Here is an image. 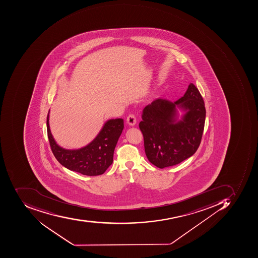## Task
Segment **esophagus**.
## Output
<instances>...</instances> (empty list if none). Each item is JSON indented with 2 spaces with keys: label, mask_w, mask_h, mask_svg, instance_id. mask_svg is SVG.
<instances>
[{
  "label": "esophagus",
  "mask_w": 258,
  "mask_h": 258,
  "mask_svg": "<svg viewBox=\"0 0 258 258\" xmlns=\"http://www.w3.org/2000/svg\"><path fill=\"white\" fill-rule=\"evenodd\" d=\"M126 121L128 125H136V123H137V118H136L135 115H133V114H130V115L127 117Z\"/></svg>",
  "instance_id": "1"
}]
</instances>
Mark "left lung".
Wrapping results in <instances>:
<instances>
[{
	"label": "left lung",
	"mask_w": 258,
	"mask_h": 258,
	"mask_svg": "<svg viewBox=\"0 0 258 258\" xmlns=\"http://www.w3.org/2000/svg\"><path fill=\"white\" fill-rule=\"evenodd\" d=\"M177 107L186 111L180 121L176 118ZM206 114L204 100L193 84L175 102L157 98L147 105L139 127L149 161L162 169L191 157L202 141Z\"/></svg>",
	"instance_id": "8db88e82"
}]
</instances>
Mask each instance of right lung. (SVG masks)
<instances>
[{"label":"right lung","instance_id":"1","mask_svg":"<svg viewBox=\"0 0 258 258\" xmlns=\"http://www.w3.org/2000/svg\"><path fill=\"white\" fill-rule=\"evenodd\" d=\"M49 145L53 155L61 165L72 171L87 176L104 174L113 162L114 150L124 128L122 118L108 120L96 138L79 150H65L54 140L46 120Z\"/></svg>","mask_w":258,"mask_h":258}]
</instances>
